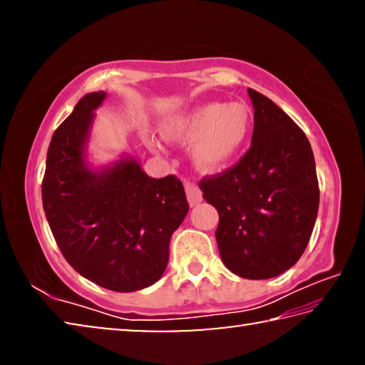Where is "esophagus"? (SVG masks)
Masks as SVG:
<instances>
[{
  "label": "esophagus",
  "mask_w": 365,
  "mask_h": 365,
  "mask_svg": "<svg viewBox=\"0 0 365 365\" xmlns=\"http://www.w3.org/2000/svg\"><path fill=\"white\" fill-rule=\"evenodd\" d=\"M185 191H187V197H188L190 206H196L202 201V193H201V190L196 183L185 182Z\"/></svg>",
  "instance_id": "1"
}]
</instances>
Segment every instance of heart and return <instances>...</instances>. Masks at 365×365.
I'll list each match as a JSON object with an SVG mask.
<instances>
[{
    "instance_id": "1",
    "label": "heart",
    "mask_w": 365,
    "mask_h": 365,
    "mask_svg": "<svg viewBox=\"0 0 365 365\" xmlns=\"http://www.w3.org/2000/svg\"><path fill=\"white\" fill-rule=\"evenodd\" d=\"M252 130L255 113L245 101L202 103L160 123L165 140L193 143L191 160L202 172H217L232 164L250 145Z\"/></svg>"
}]
</instances>
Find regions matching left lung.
<instances>
[{
    "instance_id": "obj_1",
    "label": "left lung",
    "mask_w": 365,
    "mask_h": 365,
    "mask_svg": "<svg viewBox=\"0 0 365 365\" xmlns=\"http://www.w3.org/2000/svg\"><path fill=\"white\" fill-rule=\"evenodd\" d=\"M255 108L251 148L233 168L200 182L219 212L225 267L243 279L283 274L302 256L319 211V182L304 132L267 96L248 88Z\"/></svg>"
}]
</instances>
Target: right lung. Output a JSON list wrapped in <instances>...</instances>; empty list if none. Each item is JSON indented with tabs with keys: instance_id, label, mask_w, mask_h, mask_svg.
Wrapping results in <instances>:
<instances>
[{
	"instance_id": "obj_1",
	"label": "right lung",
	"mask_w": 365,
	"mask_h": 365,
	"mask_svg": "<svg viewBox=\"0 0 365 365\" xmlns=\"http://www.w3.org/2000/svg\"><path fill=\"white\" fill-rule=\"evenodd\" d=\"M104 98L85 95L53 133L41 200L66 261L96 285L128 293L163 277L170 237L190 206L175 175L148 177L132 158L88 168L86 140Z\"/></svg>"
}]
</instances>
